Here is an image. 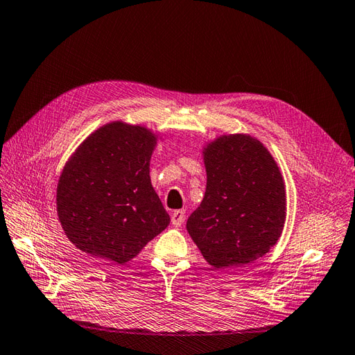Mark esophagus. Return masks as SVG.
Wrapping results in <instances>:
<instances>
[{
  "mask_svg": "<svg viewBox=\"0 0 355 355\" xmlns=\"http://www.w3.org/2000/svg\"><path fill=\"white\" fill-rule=\"evenodd\" d=\"M184 217H186L184 210H175L174 213H172V216H171V222H172V225L177 226V228H178V226L183 225Z\"/></svg>",
  "mask_w": 355,
  "mask_h": 355,
  "instance_id": "obj_1",
  "label": "esophagus"
}]
</instances>
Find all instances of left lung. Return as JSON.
Instances as JSON below:
<instances>
[{
  "label": "left lung",
  "mask_w": 355,
  "mask_h": 355,
  "mask_svg": "<svg viewBox=\"0 0 355 355\" xmlns=\"http://www.w3.org/2000/svg\"><path fill=\"white\" fill-rule=\"evenodd\" d=\"M207 189L186 228L208 264L246 266L275 246L286 216L285 184L268 150L249 135L204 150Z\"/></svg>",
  "instance_id": "1"
}]
</instances>
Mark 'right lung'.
Instances as JSON below:
<instances>
[{"label": "right lung", "instance_id": "1", "mask_svg": "<svg viewBox=\"0 0 355 355\" xmlns=\"http://www.w3.org/2000/svg\"><path fill=\"white\" fill-rule=\"evenodd\" d=\"M154 145L148 129L120 121L79 145L57 189L61 226L78 249L124 264L169 225L150 180Z\"/></svg>", "mask_w": 355, "mask_h": 355}]
</instances>
